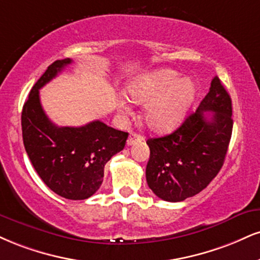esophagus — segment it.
<instances>
[{"label":"esophagus","instance_id":"obj_1","mask_svg":"<svg viewBox=\"0 0 260 260\" xmlns=\"http://www.w3.org/2000/svg\"><path fill=\"white\" fill-rule=\"evenodd\" d=\"M143 140H144L143 136H140V134H138V133H132L129 137H128V139H127V145H128V146L134 145V144L143 142Z\"/></svg>","mask_w":260,"mask_h":260}]
</instances>
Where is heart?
Segmentation results:
<instances>
[{
  "label": "heart",
  "mask_w": 260,
  "mask_h": 260,
  "mask_svg": "<svg viewBox=\"0 0 260 260\" xmlns=\"http://www.w3.org/2000/svg\"><path fill=\"white\" fill-rule=\"evenodd\" d=\"M127 94L137 104L146 103L143 110L145 124L156 132H170L185 116L195 98L192 81L171 69H158L136 77L128 84ZM120 110L129 114L126 99Z\"/></svg>",
  "instance_id": "obj_1"
}]
</instances>
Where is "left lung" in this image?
Instances as JSON below:
<instances>
[{
    "label": "left lung",
    "instance_id": "obj_1",
    "mask_svg": "<svg viewBox=\"0 0 260 260\" xmlns=\"http://www.w3.org/2000/svg\"><path fill=\"white\" fill-rule=\"evenodd\" d=\"M205 112H212L208 117ZM231 98L215 76L198 110L168 136L150 138L146 181L157 198L184 201L202 191L224 164L233 133Z\"/></svg>",
    "mask_w": 260,
    "mask_h": 260
}]
</instances>
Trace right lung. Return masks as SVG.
<instances>
[{
	"instance_id": "obj_1",
	"label": "right lung",
	"mask_w": 260,
	"mask_h": 260,
	"mask_svg": "<svg viewBox=\"0 0 260 260\" xmlns=\"http://www.w3.org/2000/svg\"><path fill=\"white\" fill-rule=\"evenodd\" d=\"M71 61H54L35 83L21 111V129L26 154L43 183L61 198L84 200L102 185L106 162L123 150L128 133L102 121L58 127L47 117L40 89Z\"/></svg>"
}]
</instances>
